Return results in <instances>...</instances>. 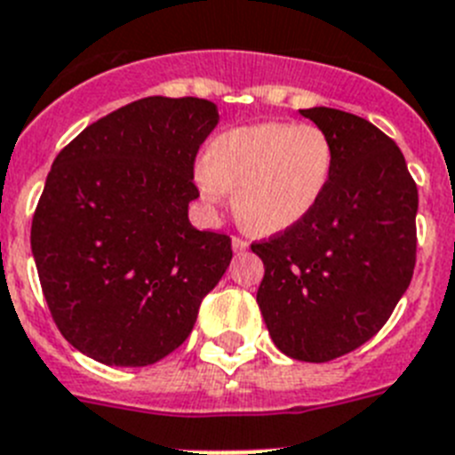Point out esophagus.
Instances as JSON below:
<instances>
[{"mask_svg": "<svg viewBox=\"0 0 455 455\" xmlns=\"http://www.w3.org/2000/svg\"><path fill=\"white\" fill-rule=\"evenodd\" d=\"M231 244H233V251H244L247 247H250V243H247V240H243V238H233Z\"/></svg>", "mask_w": 455, "mask_h": 455, "instance_id": "1", "label": "esophagus"}]
</instances>
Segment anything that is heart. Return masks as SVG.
<instances>
[{
  "instance_id": "obj_1",
  "label": "heart",
  "mask_w": 455,
  "mask_h": 455,
  "mask_svg": "<svg viewBox=\"0 0 455 455\" xmlns=\"http://www.w3.org/2000/svg\"><path fill=\"white\" fill-rule=\"evenodd\" d=\"M331 162V141L318 125H247L212 140L196 169V183L211 204L235 189V215L244 227L282 233L321 201Z\"/></svg>"
}]
</instances>
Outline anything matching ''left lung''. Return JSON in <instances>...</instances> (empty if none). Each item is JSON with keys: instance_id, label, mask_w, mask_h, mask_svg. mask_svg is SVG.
Here are the masks:
<instances>
[{"instance_id": "left-lung-1", "label": "left lung", "mask_w": 455, "mask_h": 455, "mask_svg": "<svg viewBox=\"0 0 455 455\" xmlns=\"http://www.w3.org/2000/svg\"><path fill=\"white\" fill-rule=\"evenodd\" d=\"M299 114L330 137V183L302 222L251 251L266 267L256 302L275 346L321 364L375 337L408 291L419 195L401 148L366 118Z\"/></svg>"}]
</instances>
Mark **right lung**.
I'll use <instances>...</instances> for the list:
<instances>
[{"label": "right lung", "mask_w": 455, "mask_h": 455, "mask_svg": "<svg viewBox=\"0 0 455 455\" xmlns=\"http://www.w3.org/2000/svg\"><path fill=\"white\" fill-rule=\"evenodd\" d=\"M220 121L204 98L151 96L57 156L31 222L43 295L63 339L108 366L173 353L231 263V238L189 224L195 157Z\"/></svg>", "instance_id": "right-lung-1"}]
</instances>
